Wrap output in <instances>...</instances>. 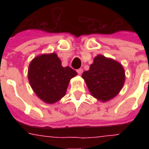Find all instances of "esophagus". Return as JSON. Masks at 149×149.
I'll return each mask as SVG.
<instances>
[{
  "mask_svg": "<svg viewBox=\"0 0 149 149\" xmlns=\"http://www.w3.org/2000/svg\"><path fill=\"white\" fill-rule=\"evenodd\" d=\"M77 72L78 74L81 75L82 73H83V72H84V70H83V69H81V68H79V69H78V70H77Z\"/></svg>",
  "mask_w": 149,
  "mask_h": 149,
  "instance_id": "esophagus-1",
  "label": "esophagus"
}]
</instances>
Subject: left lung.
Returning <instances> with one entry per match:
<instances>
[{"instance_id": "1", "label": "left lung", "mask_w": 149, "mask_h": 149, "mask_svg": "<svg viewBox=\"0 0 149 149\" xmlns=\"http://www.w3.org/2000/svg\"><path fill=\"white\" fill-rule=\"evenodd\" d=\"M93 97L107 101L117 96L125 84V72L120 63L98 55L88 71L82 74Z\"/></svg>"}]
</instances>
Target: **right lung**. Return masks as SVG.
Returning a JSON list of instances; mask_svg holds the SVG:
<instances>
[{"instance_id":"obj_1","label":"right lung","mask_w":149,"mask_h":149,"mask_svg":"<svg viewBox=\"0 0 149 149\" xmlns=\"http://www.w3.org/2000/svg\"><path fill=\"white\" fill-rule=\"evenodd\" d=\"M77 72L70 66L63 67L56 53L42 54L32 59L28 77L36 94L47 104H54L65 96L70 79Z\"/></svg>"}]
</instances>
